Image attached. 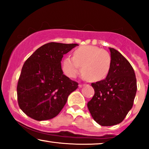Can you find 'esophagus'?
Instances as JSON below:
<instances>
[{
  "mask_svg": "<svg viewBox=\"0 0 149 149\" xmlns=\"http://www.w3.org/2000/svg\"><path fill=\"white\" fill-rule=\"evenodd\" d=\"M85 85H86L85 83H80V84L79 85V87H80V88H82L83 86H85Z\"/></svg>",
  "mask_w": 149,
  "mask_h": 149,
  "instance_id": "1",
  "label": "esophagus"
}]
</instances>
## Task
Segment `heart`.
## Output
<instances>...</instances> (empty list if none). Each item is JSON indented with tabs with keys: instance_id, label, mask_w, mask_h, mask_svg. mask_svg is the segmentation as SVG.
<instances>
[{
	"instance_id": "1",
	"label": "heart",
	"mask_w": 149,
	"mask_h": 149,
	"mask_svg": "<svg viewBox=\"0 0 149 149\" xmlns=\"http://www.w3.org/2000/svg\"><path fill=\"white\" fill-rule=\"evenodd\" d=\"M111 63V55L105 49L97 46H81L73 52V57L65 58L63 69L69 76L76 77L83 66V76L90 81H98L107 76Z\"/></svg>"
}]
</instances>
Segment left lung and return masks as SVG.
Here are the masks:
<instances>
[{
    "instance_id": "left-lung-1",
    "label": "left lung",
    "mask_w": 149,
    "mask_h": 149,
    "mask_svg": "<svg viewBox=\"0 0 149 149\" xmlns=\"http://www.w3.org/2000/svg\"><path fill=\"white\" fill-rule=\"evenodd\" d=\"M111 66L105 79L92 83L95 95L88 103L93 119L102 126L120 123L132 109L136 92L132 66L118 51L109 47Z\"/></svg>"
}]
</instances>
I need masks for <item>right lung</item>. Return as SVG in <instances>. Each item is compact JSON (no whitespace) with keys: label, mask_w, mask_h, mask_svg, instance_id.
<instances>
[{"label":"right lung","mask_w":149,"mask_h":149,"mask_svg":"<svg viewBox=\"0 0 149 149\" xmlns=\"http://www.w3.org/2000/svg\"><path fill=\"white\" fill-rule=\"evenodd\" d=\"M78 44L48 42L30 56L22 66L17 93L19 107L36 120H46L57 116L68 97L78 83L63 73V55Z\"/></svg>","instance_id":"add662e5"}]
</instances>
